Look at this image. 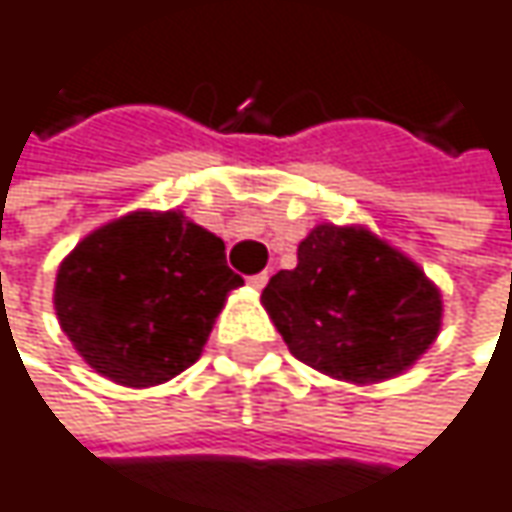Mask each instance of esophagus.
I'll return each instance as SVG.
<instances>
[{
	"label": "esophagus",
	"instance_id": "esophagus-1",
	"mask_svg": "<svg viewBox=\"0 0 512 512\" xmlns=\"http://www.w3.org/2000/svg\"><path fill=\"white\" fill-rule=\"evenodd\" d=\"M266 281H269V272H257V275L249 278V284H252L255 290H263V287H266Z\"/></svg>",
	"mask_w": 512,
	"mask_h": 512
}]
</instances>
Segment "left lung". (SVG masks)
<instances>
[{
	"label": "left lung",
	"mask_w": 512,
	"mask_h": 512,
	"mask_svg": "<svg viewBox=\"0 0 512 512\" xmlns=\"http://www.w3.org/2000/svg\"><path fill=\"white\" fill-rule=\"evenodd\" d=\"M296 269L263 287V308L287 350L347 382H382L430 350L442 293L424 269L364 228L317 225Z\"/></svg>",
	"instance_id": "obj_1"
}]
</instances>
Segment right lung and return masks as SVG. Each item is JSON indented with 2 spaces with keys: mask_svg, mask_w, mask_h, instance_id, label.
<instances>
[{
  "mask_svg": "<svg viewBox=\"0 0 512 512\" xmlns=\"http://www.w3.org/2000/svg\"><path fill=\"white\" fill-rule=\"evenodd\" d=\"M240 284L216 234L177 210H139L91 231L61 260L52 305L100 376L151 388L198 361Z\"/></svg>",
  "mask_w": 512,
  "mask_h": 512,
  "instance_id": "right-lung-1",
  "label": "right lung"
}]
</instances>
